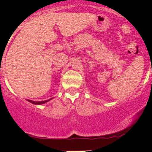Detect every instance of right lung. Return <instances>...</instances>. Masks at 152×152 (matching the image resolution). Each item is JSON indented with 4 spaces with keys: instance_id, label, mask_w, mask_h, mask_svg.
Returning a JSON list of instances; mask_svg holds the SVG:
<instances>
[{
    "instance_id": "1",
    "label": "right lung",
    "mask_w": 152,
    "mask_h": 152,
    "mask_svg": "<svg viewBox=\"0 0 152 152\" xmlns=\"http://www.w3.org/2000/svg\"><path fill=\"white\" fill-rule=\"evenodd\" d=\"M49 100H50V99H49ZM28 101L30 102V103H33V104H38V105H39V104H42V103H45V102H48V101H49V100H44V101H37V102H36V101H33V100H28Z\"/></svg>"
}]
</instances>
